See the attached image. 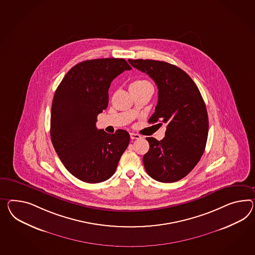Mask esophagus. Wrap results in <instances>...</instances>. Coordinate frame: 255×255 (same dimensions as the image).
Masks as SVG:
<instances>
[{
	"label": "esophagus",
	"mask_w": 255,
	"mask_h": 255,
	"mask_svg": "<svg viewBox=\"0 0 255 255\" xmlns=\"http://www.w3.org/2000/svg\"><path fill=\"white\" fill-rule=\"evenodd\" d=\"M131 139H137V138H140V136L136 133H130Z\"/></svg>",
	"instance_id": "1"
}]
</instances>
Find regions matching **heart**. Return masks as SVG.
<instances>
[{
	"instance_id": "1",
	"label": "heart",
	"mask_w": 255,
	"mask_h": 255,
	"mask_svg": "<svg viewBox=\"0 0 255 255\" xmlns=\"http://www.w3.org/2000/svg\"><path fill=\"white\" fill-rule=\"evenodd\" d=\"M146 88H151L150 82L145 79H137L130 84V90H142Z\"/></svg>"
}]
</instances>
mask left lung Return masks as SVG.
Wrapping results in <instances>:
<instances>
[{"mask_svg":"<svg viewBox=\"0 0 255 255\" xmlns=\"http://www.w3.org/2000/svg\"><path fill=\"white\" fill-rule=\"evenodd\" d=\"M128 62L156 83L158 102L149 123L166 124L162 140L146 137L150 149L144 154V167L159 182H176L195 167L205 150L209 121L204 101L194 81L179 67L155 60Z\"/></svg>","mask_w":255,"mask_h":255,"instance_id":"8db88e82","label":"left lung"}]
</instances>
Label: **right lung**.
<instances>
[{
	"label": "right lung",
	"mask_w": 255,
	"mask_h": 255,
	"mask_svg": "<svg viewBox=\"0 0 255 255\" xmlns=\"http://www.w3.org/2000/svg\"><path fill=\"white\" fill-rule=\"evenodd\" d=\"M131 67L125 59H93L66 73L52 100L51 139L60 160L73 176L87 183L110 178L130 136L118 129H97V116L108 106L113 79Z\"/></svg>",
	"instance_id": "1"
}]
</instances>
